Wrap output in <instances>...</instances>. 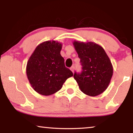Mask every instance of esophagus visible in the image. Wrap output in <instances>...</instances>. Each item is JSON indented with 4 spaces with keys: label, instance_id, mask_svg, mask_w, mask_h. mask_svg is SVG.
<instances>
[{
    "label": "esophagus",
    "instance_id": "34e87169",
    "mask_svg": "<svg viewBox=\"0 0 133 133\" xmlns=\"http://www.w3.org/2000/svg\"><path fill=\"white\" fill-rule=\"evenodd\" d=\"M70 70H71L72 71L74 72V70H75V66H71V67H70Z\"/></svg>",
    "mask_w": 133,
    "mask_h": 133
}]
</instances>
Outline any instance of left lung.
I'll list each match as a JSON object with an SVG mask.
<instances>
[{
    "label": "left lung",
    "instance_id": "8db88e82",
    "mask_svg": "<svg viewBox=\"0 0 133 133\" xmlns=\"http://www.w3.org/2000/svg\"><path fill=\"white\" fill-rule=\"evenodd\" d=\"M73 46L80 58L81 73L74 74V78L83 93L96 96L109 86L113 67L109 56L102 46L95 43L74 41Z\"/></svg>",
    "mask_w": 133,
    "mask_h": 133
}]
</instances>
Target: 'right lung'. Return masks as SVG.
Masks as SVG:
<instances>
[{
    "label": "right lung",
    "mask_w": 133,
    "mask_h": 133,
    "mask_svg": "<svg viewBox=\"0 0 133 133\" xmlns=\"http://www.w3.org/2000/svg\"><path fill=\"white\" fill-rule=\"evenodd\" d=\"M62 44L55 40L42 43L36 48L29 58L26 75L35 90L43 96H49L62 89L67 78L73 76L64 64L60 55Z\"/></svg>",
    "instance_id": "add662e5"
}]
</instances>
